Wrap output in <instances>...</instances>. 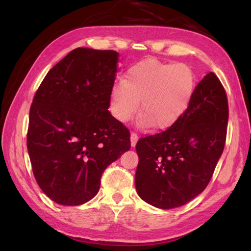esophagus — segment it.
<instances>
[{
    "label": "esophagus",
    "mask_w": 251,
    "mask_h": 251,
    "mask_svg": "<svg viewBox=\"0 0 251 251\" xmlns=\"http://www.w3.org/2000/svg\"><path fill=\"white\" fill-rule=\"evenodd\" d=\"M137 142H138L137 134L131 133V135H130V145H131V147H135L136 144H137Z\"/></svg>",
    "instance_id": "1"
}]
</instances>
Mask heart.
<instances>
[{
	"mask_svg": "<svg viewBox=\"0 0 251 251\" xmlns=\"http://www.w3.org/2000/svg\"><path fill=\"white\" fill-rule=\"evenodd\" d=\"M196 75L182 63L148 58L131 66L123 82L110 90V110L122 123L130 121L139 108V125L166 129L175 125L192 101Z\"/></svg>",
	"mask_w": 251,
	"mask_h": 251,
	"instance_id": "1",
	"label": "heart"
}]
</instances>
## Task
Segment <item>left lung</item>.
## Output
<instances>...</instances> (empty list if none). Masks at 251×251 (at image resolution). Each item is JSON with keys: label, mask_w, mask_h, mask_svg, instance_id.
<instances>
[{"label": "left lung", "mask_w": 251, "mask_h": 251, "mask_svg": "<svg viewBox=\"0 0 251 251\" xmlns=\"http://www.w3.org/2000/svg\"><path fill=\"white\" fill-rule=\"evenodd\" d=\"M228 100L212 72L195 88L186 113L163 133L139 139L135 187L160 209L193 201L210 181L226 142Z\"/></svg>", "instance_id": "left-lung-1"}]
</instances>
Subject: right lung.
Segmentation results:
<instances>
[{
    "label": "right lung",
    "instance_id": "right-lung-1",
    "mask_svg": "<svg viewBox=\"0 0 251 251\" xmlns=\"http://www.w3.org/2000/svg\"><path fill=\"white\" fill-rule=\"evenodd\" d=\"M118 57L115 50L75 49L34 96L28 156L40 188L59 205L94 198L106 167L130 148L128 129L108 110Z\"/></svg>",
    "mask_w": 251,
    "mask_h": 251
}]
</instances>
